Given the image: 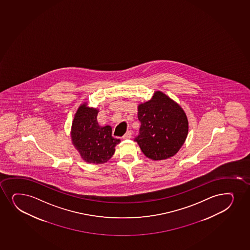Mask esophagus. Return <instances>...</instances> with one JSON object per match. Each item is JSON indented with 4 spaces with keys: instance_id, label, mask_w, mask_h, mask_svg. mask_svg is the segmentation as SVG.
Here are the masks:
<instances>
[{
    "instance_id": "1",
    "label": "esophagus",
    "mask_w": 250,
    "mask_h": 250,
    "mask_svg": "<svg viewBox=\"0 0 250 250\" xmlns=\"http://www.w3.org/2000/svg\"><path fill=\"white\" fill-rule=\"evenodd\" d=\"M132 138V132H130V131L126 132V133H125V135L123 137L124 139H129V138Z\"/></svg>"
}]
</instances>
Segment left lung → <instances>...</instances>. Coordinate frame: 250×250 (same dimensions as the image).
<instances>
[{"label": "left lung", "mask_w": 250, "mask_h": 250, "mask_svg": "<svg viewBox=\"0 0 250 250\" xmlns=\"http://www.w3.org/2000/svg\"><path fill=\"white\" fill-rule=\"evenodd\" d=\"M139 134L135 141L146 158L167 159L181 148L188 133L186 113L175 101L161 91L138 106Z\"/></svg>", "instance_id": "obj_1"}]
</instances>
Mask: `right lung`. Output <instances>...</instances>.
Instances as JSON below:
<instances>
[{
  "mask_svg": "<svg viewBox=\"0 0 250 250\" xmlns=\"http://www.w3.org/2000/svg\"><path fill=\"white\" fill-rule=\"evenodd\" d=\"M99 110L81 104L75 113L71 128V138L81 158L88 164L106 163L114 154L115 146L120 139L112 138L111 126H101L97 117Z\"/></svg>",
  "mask_w": 250,
  "mask_h": 250,
  "instance_id": "obj_1",
  "label": "right lung"
}]
</instances>
